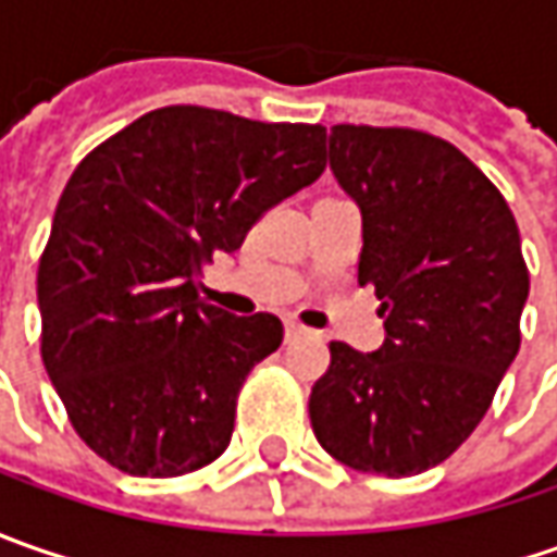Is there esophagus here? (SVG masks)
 Here are the masks:
<instances>
[{"label": "esophagus", "mask_w": 557, "mask_h": 557, "mask_svg": "<svg viewBox=\"0 0 557 557\" xmlns=\"http://www.w3.org/2000/svg\"><path fill=\"white\" fill-rule=\"evenodd\" d=\"M307 334H312V332L307 329V325H300V322H288V325H285V337H288V341L307 337Z\"/></svg>", "instance_id": "1"}]
</instances>
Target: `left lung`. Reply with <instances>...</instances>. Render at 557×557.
Wrapping results in <instances>:
<instances>
[{"instance_id": "8db88e82", "label": "left lung", "mask_w": 557, "mask_h": 557, "mask_svg": "<svg viewBox=\"0 0 557 557\" xmlns=\"http://www.w3.org/2000/svg\"><path fill=\"white\" fill-rule=\"evenodd\" d=\"M329 163L362 213L359 285L381 300L384 344L332 341L312 431L354 471L421 474L471 437L518 356L530 294L518 223L456 145L418 129L337 123Z\"/></svg>"}]
</instances>
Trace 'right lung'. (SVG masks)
<instances>
[{
	"label": "right lung",
	"instance_id": "add662e5",
	"mask_svg": "<svg viewBox=\"0 0 557 557\" xmlns=\"http://www.w3.org/2000/svg\"><path fill=\"white\" fill-rule=\"evenodd\" d=\"M325 170V126L173 104L74 170L39 257L42 362L79 440L133 478L220 459L247 372L278 350L272 312L201 297L269 207Z\"/></svg>",
	"mask_w": 557,
	"mask_h": 557
}]
</instances>
